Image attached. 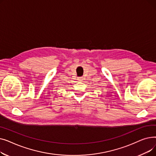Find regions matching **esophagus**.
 <instances>
[{"label":"esophagus","instance_id":"1","mask_svg":"<svg viewBox=\"0 0 156 156\" xmlns=\"http://www.w3.org/2000/svg\"><path fill=\"white\" fill-rule=\"evenodd\" d=\"M78 80L79 81H82L83 79L82 77H78Z\"/></svg>","mask_w":156,"mask_h":156}]
</instances>
